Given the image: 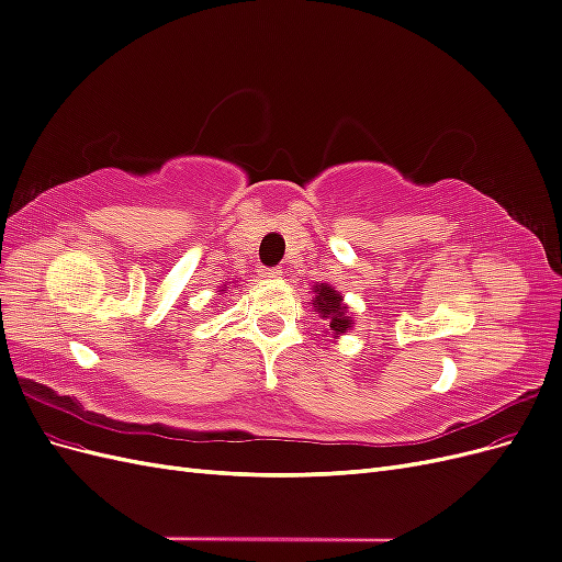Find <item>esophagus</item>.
<instances>
[{"mask_svg": "<svg viewBox=\"0 0 562 562\" xmlns=\"http://www.w3.org/2000/svg\"><path fill=\"white\" fill-rule=\"evenodd\" d=\"M262 274H265L267 279H281V269H265Z\"/></svg>", "mask_w": 562, "mask_h": 562, "instance_id": "esophagus-1", "label": "esophagus"}]
</instances>
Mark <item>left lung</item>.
Segmentation results:
<instances>
[{
  "instance_id": "left-lung-1",
  "label": "left lung",
  "mask_w": 562,
  "mask_h": 562,
  "mask_svg": "<svg viewBox=\"0 0 562 562\" xmlns=\"http://www.w3.org/2000/svg\"><path fill=\"white\" fill-rule=\"evenodd\" d=\"M312 295L314 312L326 321V337H330V342H337L339 337L353 328V314H349L342 293L335 291L330 283H316L312 288Z\"/></svg>"
}]
</instances>
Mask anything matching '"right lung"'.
I'll list each match as a JSON object with an SVG mask.
<instances>
[{
	"instance_id": "obj_1",
	"label": "right lung",
	"mask_w": 562,
	"mask_h": 562,
	"mask_svg": "<svg viewBox=\"0 0 562 562\" xmlns=\"http://www.w3.org/2000/svg\"><path fill=\"white\" fill-rule=\"evenodd\" d=\"M232 285H234V281H227V283H223V288H220V291H217V295H223V293H227Z\"/></svg>"
}]
</instances>
